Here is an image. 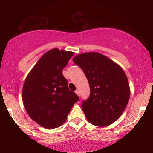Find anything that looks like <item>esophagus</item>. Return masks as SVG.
<instances>
[{
	"mask_svg": "<svg viewBox=\"0 0 153 153\" xmlns=\"http://www.w3.org/2000/svg\"><path fill=\"white\" fill-rule=\"evenodd\" d=\"M75 94H76L77 95H78V96H80V91H79V90H76V91H75Z\"/></svg>",
	"mask_w": 153,
	"mask_h": 153,
	"instance_id": "esophagus-1",
	"label": "esophagus"
}]
</instances>
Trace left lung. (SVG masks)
<instances>
[{"label":"left lung","mask_w":153,"mask_h":153,"mask_svg":"<svg viewBox=\"0 0 153 153\" xmlns=\"http://www.w3.org/2000/svg\"><path fill=\"white\" fill-rule=\"evenodd\" d=\"M73 62L84 72L90 85V96L81 104L88 121L98 127L116 122L130 96L129 82L122 68L98 52L78 54Z\"/></svg>","instance_id":"1"}]
</instances>
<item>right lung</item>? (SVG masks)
I'll return each instance as SVG.
<instances>
[{
	"instance_id": "1",
	"label": "right lung",
	"mask_w": 153,
	"mask_h": 153,
	"mask_svg": "<svg viewBox=\"0 0 153 153\" xmlns=\"http://www.w3.org/2000/svg\"><path fill=\"white\" fill-rule=\"evenodd\" d=\"M73 54L58 49L49 50L39 59L24 82L22 99L26 112L46 129L62 125L73 104L79 101L62 74Z\"/></svg>"
}]
</instances>
